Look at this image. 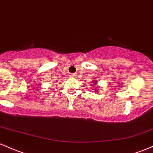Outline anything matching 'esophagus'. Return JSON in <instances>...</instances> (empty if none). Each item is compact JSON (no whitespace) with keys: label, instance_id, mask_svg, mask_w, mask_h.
Masks as SVG:
<instances>
[{"label":"esophagus","instance_id":"34e87169","mask_svg":"<svg viewBox=\"0 0 153 153\" xmlns=\"http://www.w3.org/2000/svg\"><path fill=\"white\" fill-rule=\"evenodd\" d=\"M70 77H72V78H75L77 77V74L76 73L72 74V75H70Z\"/></svg>","mask_w":153,"mask_h":153}]
</instances>
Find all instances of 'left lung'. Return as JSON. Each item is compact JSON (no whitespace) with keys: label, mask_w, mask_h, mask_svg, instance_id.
Returning <instances> with one entry per match:
<instances>
[{"label":"left lung","mask_w":153,"mask_h":153,"mask_svg":"<svg viewBox=\"0 0 153 153\" xmlns=\"http://www.w3.org/2000/svg\"><path fill=\"white\" fill-rule=\"evenodd\" d=\"M94 84H95V83H94Z\"/></svg>","instance_id":"1"}]
</instances>
